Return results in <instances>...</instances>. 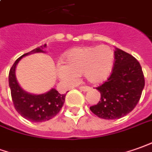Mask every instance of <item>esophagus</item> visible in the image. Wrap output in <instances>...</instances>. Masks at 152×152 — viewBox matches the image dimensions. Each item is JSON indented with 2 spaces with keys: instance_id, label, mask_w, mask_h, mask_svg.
<instances>
[{
  "instance_id": "esophagus-1",
  "label": "esophagus",
  "mask_w": 152,
  "mask_h": 152,
  "mask_svg": "<svg viewBox=\"0 0 152 152\" xmlns=\"http://www.w3.org/2000/svg\"><path fill=\"white\" fill-rule=\"evenodd\" d=\"M78 89L81 90V91H83V92H87V91L91 89V88L88 86H80L78 88Z\"/></svg>"
}]
</instances>
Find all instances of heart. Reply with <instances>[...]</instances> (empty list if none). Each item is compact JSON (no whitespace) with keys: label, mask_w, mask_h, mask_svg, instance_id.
<instances>
[{"label":"heart","mask_w":152,"mask_h":152,"mask_svg":"<svg viewBox=\"0 0 152 152\" xmlns=\"http://www.w3.org/2000/svg\"><path fill=\"white\" fill-rule=\"evenodd\" d=\"M113 64V53L107 46L75 48L64 54L57 72L66 82H74L77 76L83 74L88 82L97 84L109 77Z\"/></svg>","instance_id":"heart-1"}]
</instances>
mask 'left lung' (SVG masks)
<instances>
[{
	"label": "left lung",
	"instance_id": "obj_1",
	"mask_svg": "<svg viewBox=\"0 0 152 152\" xmlns=\"http://www.w3.org/2000/svg\"><path fill=\"white\" fill-rule=\"evenodd\" d=\"M145 78L142 67L132 55L116 48L112 74L96 89L101 99L90 110L98 118L113 120L121 118L134 109L142 96Z\"/></svg>",
	"mask_w": 152,
	"mask_h": 152
}]
</instances>
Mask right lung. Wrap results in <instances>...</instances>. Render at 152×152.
Wrapping results in <instances>:
<instances>
[{
	"instance_id": "1",
	"label": "right lung",
	"mask_w": 152,
	"mask_h": 152,
	"mask_svg": "<svg viewBox=\"0 0 152 152\" xmlns=\"http://www.w3.org/2000/svg\"><path fill=\"white\" fill-rule=\"evenodd\" d=\"M46 45L31 50L18 58L9 73V86L15 110L29 121L42 122L55 117L62 108L65 101V94H60L54 88L43 94H31L26 92L19 85L15 77V68L23 57L34 53H45Z\"/></svg>"
}]
</instances>
